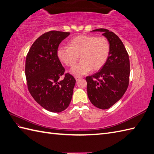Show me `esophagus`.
I'll use <instances>...</instances> for the list:
<instances>
[{"instance_id": "obj_1", "label": "esophagus", "mask_w": 154, "mask_h": 154, "mask_svg": "<svg viewBox=\"0 0 154 154\" xmlns=\"http://www.w3.org/2000/svg\"><path fill=\"white\" fill-rule=\"evenodd\" d=\"M75 80L77 81H79L81 79H82V77H75Z\"/></svg>"}]
</instances>
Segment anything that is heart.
Returning <instances> with one entry per match:
<instances>
[{"instance_id":"1","label":"heart","mask_w":154,"mask_h":154,"mask_svg":"<svg viewBox=\"0 0 154 154\" xmlns=\"http://www.w3.org/2000/svg\"><path fill=\"white\" fill-rule=\"evenodd\" d=\"M110 45L105 37L94 35H81L67 42V46H60L57 56L66 66L72 67L79 56L82 61L73 67L70 72L75 75H83L91 70L100 69L108 59Z\"/></svg>"}]
</instances>
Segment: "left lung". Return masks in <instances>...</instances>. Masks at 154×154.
Instances as JSON below:
<instances>
[{
    "mask_svg": "<svg viewBox=\"0 0 154 154\" xmlns=\"http://www.w3.org/2000/svg\"><path fill=\"white\" fill-rule=\"evenodd\" d=\"M92 31L102 32L110 45L108 59L102 69L86 77L87 94L96 108L106 109L119 101L125 93L130 75V62L122 41L115 33L105 29Z\"/></svg>",
    "mask_w": 154,
    "mask_h": 154,
    "instance_id": "left-lung-1",
    "label": "left lung"
}]
</instances>
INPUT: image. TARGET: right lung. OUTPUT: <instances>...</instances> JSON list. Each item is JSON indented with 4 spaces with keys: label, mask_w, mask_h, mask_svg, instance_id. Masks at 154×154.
I'll list each match as a JSON object with an SVG mask.
<instances>
[{
    "label": "right lung",
    "mask_w": 154,
    "mask_h": 154,
    "mask_svg": "<svg viewBox=\"0 0 154 154\" xmlns=\"http://www.w3.org/2000/svg\"><path fill=\"white\" fill-rule=\"evenodd\" d=\"M70 33L51 31L39 37L32 45L26 61L29 91L38 104L49 112L59 113L69 106L75 79L67 73L57 56L60 42Z\"/></svg>",
    "instance_id": "1"
}]
</instances>
